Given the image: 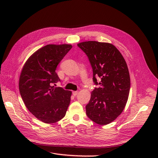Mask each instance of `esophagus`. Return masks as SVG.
Returning a JSON list of instances; mask_svg holds the SVG:
<instances>
[{
  "label": "esophagus",
  "instance_id": "obj_1",
  "mask_svg": "<svg viewBox=\"0 0 158 158\" xmlns=\"http://www.w3.org/2000/svg\"><path fill=\"white\" fill-rule=\"evenodd\" d=\"M78 93H79V92H77V91H75V92H73V96H76L78 94Z\"/></svg>",
  "mask_w": 158,
  "mask_h": 158
}]
</instances>
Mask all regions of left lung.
I'll use <instances>...</instances> for the list:
<instances>
[{
  "label": "left lung",
  "mask_w": 158,
  "mask_h": 158,
  "mask_svg": "<svg viewBox=\"0 0 158 158\" xmlns=\"http://www.w3.org/2000/svg\"><path fill=\"white\" fill-rule=\"evenodd\" d=\"M77 46L88 57L94 82L100 85L91 94L86 106V114L98 125H107L122 113L128 100L131 83L127 63L111 44L88 41ZM95 76L101 78L98 84Z\"/></svg>",
  "instance_id": "8db88e82"
}]
</instances>
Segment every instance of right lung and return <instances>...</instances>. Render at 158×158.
Returning <instances> with one entry per match:
<instances>
[{
    "instance_id": "add662e5",
    "label": "right lung",
    "mask_w": 158,
    "mask_h": 158,
    "mask_svg": "<svg viewBox=\"0 0 158 158\" xmlns=\"http://www.w3.org/2000/svg\"><path fill=\"white\" fill-rule=\"evenodd\" d=\"M72 47L47 45L33 53L22 69L19 86L22 100L28 110L45 123L61 120L69 106L71 91L52 85L60 81L56 67Z\"/></svg>"
}]
</instances>
